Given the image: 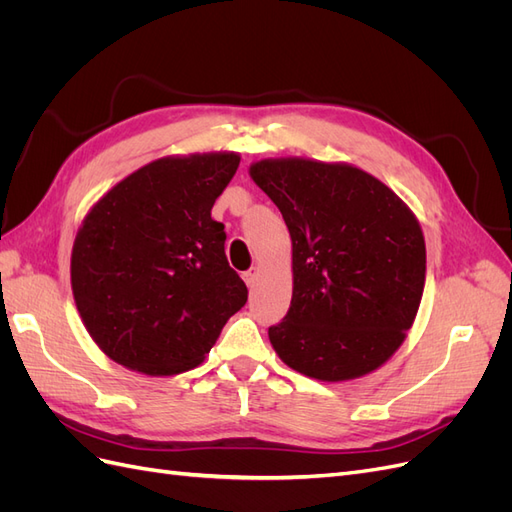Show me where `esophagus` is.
<instances>
[{"mask_svg":"<svg viewBox=\"0 0 512 512\" xmlns=\"http://www.w3.org/2000/svg\"><path fill=\"white\" fill-rule=\"evenodd\" d=\"M256 275H258V269H250V271H245L241 277H243V282L252 288L256 282Z\"/></svg>","mask_w":512,"mask_h":512,"instance_id":"34e87169","label":"esophagus"}]
</instances>
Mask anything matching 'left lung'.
<instances>
[{
  "label": "left lung",
  "mask_w": 512,
  "mask_h": 512,
  "mask_svg": "<svg viewBox=\"0 0 512 512\" xmlns=\"http://www.w3.org/2000/svg\"><path fill=\"white\" fill-rule=\"evenodd\" d=\"M250 175L290 230L292 301L269 327L280 359L324 382L389 361L425 288V239L393 190L350 164L260 160Z\"/></svg>",
  "instance_id": "left-lung-1"
}]
</instances>
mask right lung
<instances>
[{
    "mask_svg": "<svg viewBox=\"0 0 512 512\" xmlns=\"http://www.w3.org/2000/svg\"><path fill=\"white\" fill-rule=\"evenodd\" d=\"M237 153L162 158L119 181L74 239L76 309L100 350L147 376L196 367L247 301L211 207Z\"/></svg>",
    "mask_w": 512,
    "mask_h": 512,
    "instance_id": "right-lung-1",
    "label": "right lung"
}]
</instances>
